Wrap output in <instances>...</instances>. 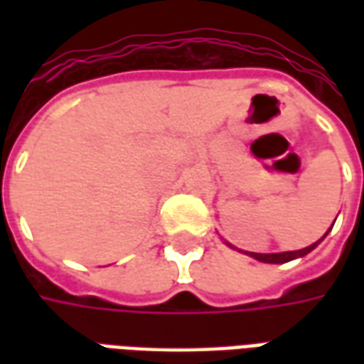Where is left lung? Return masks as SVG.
Here are the masks:
<instances>
[{
  "label": "left lung",
  "instance_id": "1",
  "mask_svg": "<svg viewBox=\"0 0 364 364\" xmlns=\"http://www.w3.org/2000/svg\"><path fill=\"white\" fill-rule=\"evenodd\" d=\"M320 244V242H316V244L308 245L304 250H298V252H282V253H250L253 259L263 261V263H287V261L296 259V257H302L306 253H310L316 247V245Z\"/></svg>",
  "mask_w": 364,
  "mask_h": 364
}]
</instances>
